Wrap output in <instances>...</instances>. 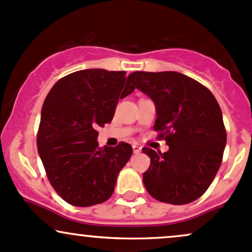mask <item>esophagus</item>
Listing matches in <instances>:
<instances>
[{"instance_id": "34e87169", "label": "esophagus", "mask_w": 252, "mask_h": 252, "mask_svg": "<svg viewBox=\"0 0 252 252\" xmlns=\"http://www.w3.org/2000/svg\"><path fill=\"white\" fill-rule=\"evenodd\" d=\"M132 151H134L135 154H139L141 152V147L137 145H132Z\"/></svg>"}]
</instances>
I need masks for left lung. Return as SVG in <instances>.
Returning <instances> with one entry per match:
<instances>
[{"mask_svg":"<svg viewBox=\"0 0 252 252\" xmlns=\"http://www.w3.org/2000/svg\"><path fill=\"white\" fill-rule=\"evenodd\" d=\"M128 88L140 90L157 110L154 130L168 151L143 147L151 165L143 173L149 195L160 202L187 204L206 192L219 171L226 146L222 112L211 91L177 71H135Z\"/></svg>","mask_w":252,"mask_h":252,"instance_id":"obj_1","label":"left lung"}]
</instances>
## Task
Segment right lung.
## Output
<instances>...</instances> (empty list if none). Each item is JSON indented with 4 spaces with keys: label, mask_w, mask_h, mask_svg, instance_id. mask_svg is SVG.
Returning <instances> with one entry per match:
<instances>
[{
    "label": "right lung",
    "mask_w": 252,
    "mask_h": 252,
    "mask_svg": "<svg viewBox=\"0 0 252 252\" xmlns=\"http://www.w3.org/2000/svg\"><path fill=\"white\" fill-rule=\"evenodd\" d=\"M126 71L85 69L55 84L41 107L38 153L50 183L76 207L109 200L132 154L129 143L99 147L98 126L112 121L118 100L132 93Z\"/></svg>",
    "instance_id": "add662e5"
}]
</instances>
